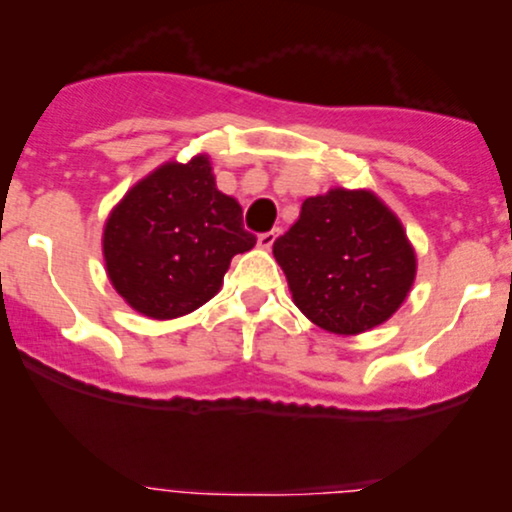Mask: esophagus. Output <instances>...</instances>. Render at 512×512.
Wrapping results in <instances>:
<instances>
[{"label": "esophagus", "mask_w": 512, "mask_h": 512, "mask_svg": "<svg viewBox=\"0 0 512 512\" xmlns=\"http://www.w3.org/2000/svg\"><path fill=\"white\" fill-rule=\"evenodd\" d=\"M277 240V230H270V232H262L260 237H257V245L262 247V250H270L272 245H275Z\"/></svg>", "instance_id": "esophagus-1"}]
</instances>
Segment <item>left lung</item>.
<instances>
[{"label":"left lung","instance_id":"1","mask_svg":"<svg viewBox=\"0 0 512 512\" xmlns=\"http://www.w3.org/2000/svg\"><path fill=\"white\" fill-rule=\"evenodd\" d=\"M272 252L294 304L334 334L379 327L401 307L416 277L404 227L369 190L334 188L307 198Z\"/></svg>","mask_w":512,"mask_h":512}]
</instances>
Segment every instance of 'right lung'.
Listing matches in <instances>:
<instances>
[{
  "label": "right lung",
  "instance_id": "obj_1",
  "mask_svg": "<svg viewBox=\"0 0 512 512\" xmlns=\"http://www.w3.org/2000/svg\"><path fill=\"white\" fill-rule=\"evenodd\" d=\"M257 237L235 198L215 188L208 156L165 163L133 185L103 227L116 292L151 319H175L218 294L230 260Z\"/></svg>",
  "mask_w": 512,
  "mask_h": 512
}]
</instances>
